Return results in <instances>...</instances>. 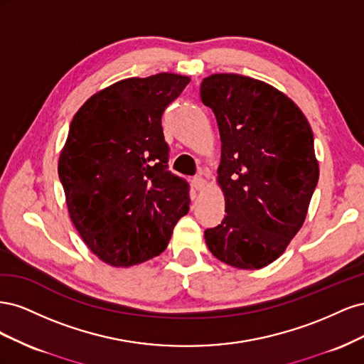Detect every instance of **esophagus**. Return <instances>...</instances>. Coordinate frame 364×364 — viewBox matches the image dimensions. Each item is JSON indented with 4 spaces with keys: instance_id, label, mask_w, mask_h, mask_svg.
<instances>
[{
    "instance_id": "1",
    "label": "esophagus",
    "mask_w": 364,
    "mask_h": 364,
    "mask_svg": "<svg viewBox=\"0 0 364 364\" xmlns=\"http://www.w3.org/2000/svg\"><path fill=\"white\" fill-rule=\"evenodd\" d=\"M191 185H193L194 190L200 191V190H203V186H205V179L202 178V176H194L193 181H191Z\"/></svg>"
}]
</instances>
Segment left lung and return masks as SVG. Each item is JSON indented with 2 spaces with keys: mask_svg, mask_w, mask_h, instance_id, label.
Instances as JSON below:
<instances>
[{
  "mask_svg": "<svg viewBox=\"0 0 364 364\" xmlns=\"http://www.w3.org/2000/svg\"><path fill=\"white\" fill-rule=\"evenodd\" d=\"M200 98L217 119L226 205L223 222L205 230L206 246L237 269L266 267L302 228L316 190L313 130L287 95L252 77L209 75Z\"/></svg>",
  "mask_w": 364,
  "mask_h": 364,
  "instance_id": "8db88e82",
  "label": "left lung"
}]
</instances>
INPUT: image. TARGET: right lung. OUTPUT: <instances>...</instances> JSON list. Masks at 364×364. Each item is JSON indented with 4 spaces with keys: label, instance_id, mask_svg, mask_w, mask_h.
Wrapping results in <instances>:
<instances>
[{
    "label": "right lung",
    "instance_id": "add662e5",
    "mask_svg": "<svg viewBox=\"0 0 364 364\" xmlns=\"http://www.w3.org/2000/svg\"><path fill=\"white\" fill-rule=\"evenodd\" d=\"M190 77H132L94 94L74 115L59 179L75 229L92 253L130 267L167 247L190 209V185L168 171L161 118Z\"/></svg>",
    "mask_w": 364,
    "mask_h": 364
}]
</instances>
